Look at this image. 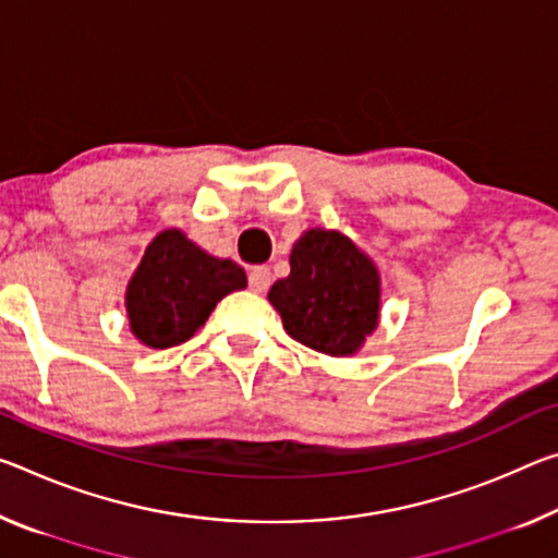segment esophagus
I'll use <instances>...</instances> for the list:
<instances>
[{"label": "esophagus", "mask_w": 558, "mask_h": 558, "mask_svg": "<svg viewBox=\"0 0 558 558\" xmlns=\"http://www.w3.org/2000/svg\"><path fill=\"white\" fill-rule=\"evenodd\" d=\"M247 282H251V290H255V293H265V290L270 288V270L268 268L251 270Z\"/></svg>", "instance_id": "esophagus-1"}]
</instances>
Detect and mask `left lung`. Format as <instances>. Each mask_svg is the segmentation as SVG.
<instances>
[{"label": "left lung", "instance_id": "left-lung-1", "mask_svg": "<svg viewBox=\"0 0 558 558\" xmlns=\"http://www.w3.org/2000/svg\"><path fill=\"white\" fill-rule=\"evenodd\" d=\"M383 280L369 255L340 231L307 228L290 251V276L268 300L290 338L330 357H352L379 325Z\"/></svg>", "mask_w": 558, "mask_h": 558}]
</instances>
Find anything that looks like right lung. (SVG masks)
I'll list each match as a JSON object with an SVG mask.
<instances>
[{"instance_id":"add662e5","label":"right lung","mask_w":558,"mask_h":558,"mask_svg":"<svg viewBox=\"0 0 558 558\" xmlns=\"http://www.w3.org/2000/svg\"><path fill=\"white\" fill-rule=\"evenodd\" d=\"M245 286L241 265L206 253L179 228H166L146 245L126 286L131 335L146 348H173L206 325L220 300Z\"/></svg>"}]
</instances>
